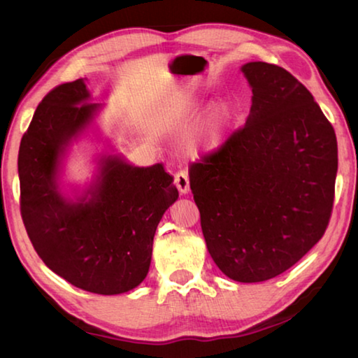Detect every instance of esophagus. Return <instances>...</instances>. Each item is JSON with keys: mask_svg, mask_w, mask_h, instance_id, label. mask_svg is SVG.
Listing matches in <instances>:
<instances>
[{"mask_svg": "<svg viewBox=\"0 0 358 358\" xmlns=\"http://www.w3.org/2000/svg\"><path fill=\"white\" fill-rule=\"evenodd\" d=\"M175 186L178 187L180 194H187L191 189L189 186V177L185 171H180L178 173H175Z\"/></svg>", "mask_w": 358, "mask_h": 358, "instance_id": "esophagus-1", "label": "esophagus"}]
</instances>
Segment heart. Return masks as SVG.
Instances as JSON below:
<instances>
[{
    "instance_id": "heart-1",
    "label": "heart",
    "mask_w": 358,
    "mask_h": 358,
    "mask_svg": "<svg viewBox=\"0 0 358 358\" xmlns=\"http://www.w3.org/2000/svg\"><path fill=\"white\" fill-rule=\"evenodd\" d=\"M205 112H210L203 120L201 129L197 131L194 145L202 153H215L220 150L232 132L238 118V107L234 101L226 99L217 104L205 102V104L191 107L189 123H197Z\"/></svg>"
}]
</instances>
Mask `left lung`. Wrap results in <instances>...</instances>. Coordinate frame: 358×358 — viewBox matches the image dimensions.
<instances>
[{
    "instance_id": "1",
    "label": "left lung",
    "mask_w": 358,
    "mask_h": 358,
    "mask_svg": "<svg viewBox=\"0 0 358 358\" xmlns=\"http://www.w3.org/2000/svg\"><path fill=\"white\" fill-rule=\"evenodd\" d=\"M251 110L241 129L191 167L205 243L224 275L260 282L322 238L338 172L333 126L305 85L280 66L240 68Z\"/></svg>"
}]
</instances>
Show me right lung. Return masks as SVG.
I'll use <instances>...</instances> for the list:
<instances>
[{
	"instance_id": "obj_1",
	"label": "right lung",
	"mask_w": 358,
	"mask_h": 358,
	"mask_svg": "<svg viewBox=\"0 0 358 358\" xmlns=\"http://www.w3.org/2000/svg\"><path fill=\"white\" fill-rule=\"evenodd\" d=\"M85 78L52 90L34 112L19 150L20 210L36 252L78 289L117 295L148 275L156 227L178 199L164 164L137 167L101 138L104 104ZM93 134L105 145L85 185L66 184L70 148Z\"/></svg>"
}]
</instances>
